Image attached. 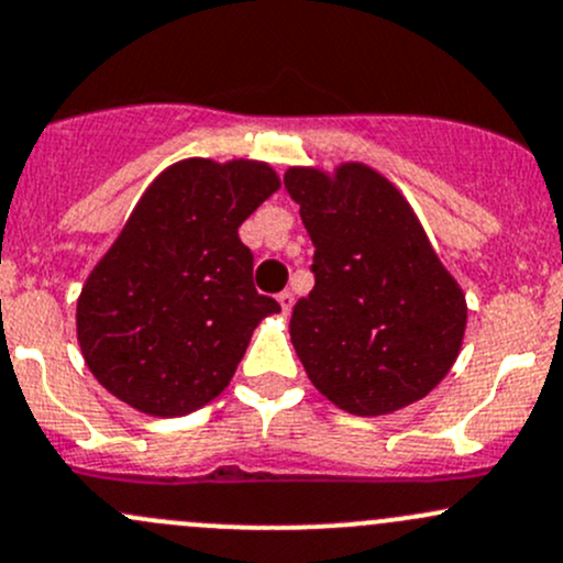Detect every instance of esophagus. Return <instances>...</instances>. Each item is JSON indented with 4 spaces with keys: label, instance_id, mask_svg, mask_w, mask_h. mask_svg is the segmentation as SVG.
Segmentation results:
<instances>
[{
    "label": "esophagus",
    "instance_id": "esophagus-1",
    "mask_svg": "<svg viewBox=\"0 0 563 563\" xmlns=\"http://www.w3.org/2000/svg\"><path fill=\"white\" fill-rule=\"evenodd\" d=\"M277 301H280V310L288 316V312H291V307H294V294L291 291H280V294H277Z\"/></svg>",
    "mask_w": 563,
    "mask_h": 563
}]
</instances>
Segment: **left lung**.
<instances>
[{
    "instance_id": "obj_1",
    "label": "left lung",
    "mask_w": 563,
    "mask_h": 563,
    "mask_svg": "<svg viewBox=\"0 0 563 563\" xmlns=\"http://www.w3.org/2000/svg\"><path fill=\"white\" fill-rule=\"evenodd\" d=\"M286 188L316 245V288L291 316L310 383L361 418L421 401L459 358L466 297L412 205L361 162L288 167Z\"/></svg>"
}]
</instances>
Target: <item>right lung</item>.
<instances>
[{"label":"right lung","mask_w":563,"mask_h":563,"mask_svg":"<svg viewBox=\"0 0 563 563\" xmlns=\"http://www.w3.org/2000/svg\"><path fill=\"white\" fill-rule=\"evenodd\" d=\"M280 188L256 158H183L134 205L78 297V342L115 399L156 418L210 405L253 329L280 312L253 288L236 229Z\"/></svg>","instance_id":"right-lung-1"}]
</instances>
